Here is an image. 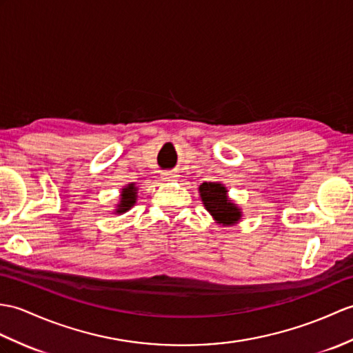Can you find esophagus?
Segmentation results:
<instances>
[{
  "instance_id": "esophagus-1",
  "label": "esophagus",
  "mask_w": 353,
  "mask_h": 353,
  "mask_svg": "<svg viewBox=\"0 0 353 353\" xmlns=\"http://www.w3.org/2000/svg\"><path fill=\"white\" fill-rule=\"evenodd\" d=\"M176 177H177V174L171 173V171H167V173H163V174H162V179L165 180V182H170V180H174Z\"/></svg>"
}]
</instances>
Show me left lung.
I'll return each mask as SVG.
<instances>
[{
    "instance_id": "8db88e82",
    "label": "left lung",
    "mask_w": 353,
    "mask_h": 353,
    "mask_svg": "<svg viewBox=\"0 0 353 353\" xmlns=\"http://www.w3.org/2000/svg\"><path fill=\"white\" fill-rule=\"evenodd\" d=\"M204 208L218 224L234 225L241 221L242 212L227 196V188L219 182H204L199 188Z\"/></svg>"
}]
</instances>
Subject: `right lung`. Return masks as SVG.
Instances as JSON below:
<instances>
[{
    "label": "right lung",
    "mask_w": 353,
    "mask_h": 353,
    "mask_svg": "<svg viewBox=\"0 0 353 353\" xmlns=\"http://www.w3.org/2000/svg\"><path fill=\"white\" fill-rule=\"evenodd\" d=\"M137 191L138 188L130 183L128 186H125L121 190V196H120V203L117 204V209H116V214H125L130 208L134 206L137 203Z\"/></svg>",
    "instance_id": "add662e5"
}]
</instances>
